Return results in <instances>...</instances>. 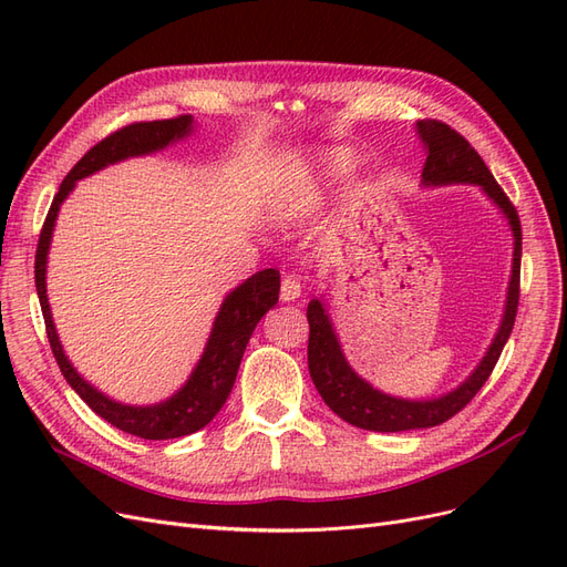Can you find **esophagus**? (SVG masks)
Masks as SVG:
<instances>
[{
	"instance_id": "34e87169",
	"label": "esophagus",
	"mask_w": 567,
	"mask_h": 567,
	"mask_svg": "<svg viewBox=\"0 0 567 567\" xmlns=\"http://www.w3.org/2000/svg\"><path fill=\"white\" fill-rule=\"evenodd\" d=\"M300 293H302V286H300V281H298V279H293V277H286V279L281 281V300H284V302H293V300H298V298H300Z\"/></svg>"
}]
</instances>
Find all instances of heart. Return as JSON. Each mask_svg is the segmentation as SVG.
<instances>
[{"instance_id":"1","label":"heart","mask_w":567,"mask_h":567,"mask_svg":"<svg viewBox=\"0 0 567 567\" xmlns=\"http://www.w3.org/2000/svg\"><path fill=\"white\" fill-rule=\"evenodd\" d=\"M346 167H348V163H346V158L342 156H329L323 161V169H321V179L326 182V179H336V177H340L342 173H346ZM315 200V192H310V188H296V192H290V194H286L284 198H279L277 203H274V208H271V213H274V217H279V219H286V217H293V215H300V213H305L307 208H310V203Z\"/></svg>"}]
</instances>
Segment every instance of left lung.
Instances as JSON below:
<instances>
[{"label":"left lung","mask_w":567,"mask_h":567,"mask_svg":"<svg viewBox=\"0 0 567 567\" xmlns=\"http://www.w3.org/2000/svg\"><path fill=\"white\" fill-rule=\"evenodd\" d=\"M416 132L425 146V165L421 173L423 186H447V184H475L485 192V196L502 210L508 219L513 234V265L508 279V293L504 305V317L492 346L473 373L447 394L431 400H404L392 398L364 381L342 354L340 340L336 336L333 321L326 310L323 298H315L307 305V321H310V342H307V364L310 375L321 394V400L329 404L331 411L357 427L375 433H400V431H419V427H433L450 421L454 414L466 406L477 390L485 385L489 373L499 359L506 340L513 331V321L518 312L520 298V250H523V231L520 219L508 196L496 184L485 161L477 156V151L463 140V136L440 120H419Z\"/></svg>","instance_id":"1"}]
</instances>
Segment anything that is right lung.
Here are the masks:
<instances>
[{
    "mask_svg": "<svg viewBox=\"0 0 567 567\" xmlns=\"http://www.w3.org/2000/svg\"><path fill=\"white\" fill-rule=\"evenodd\" d=\"M194 132V117L179 115L173 120H153V123H132L123 130L109 134L106 140H101L96 146H92L84 156L75 163L71 173L59 186V194L51 200V208L47 213L44 227L40 234L38 255H35V286L38 298L42 305L47 338L51 352L56 357V364L80 398L90 404L94 414H99L111 425L120 427L123 433L144 437V440H173L192 435L200 427L208 425L217 411L225 406L229 392L234 388L238 364H241L248 340L255 331L257 321H260L274 305L279 302V271L265 269L252 274L241 286H236L231 293L221 302L219 312L215 317L213 331L205 350L198 359L196 369L188 375V381L173 394L158 404L146 406H132L115 402L106 398L104 392H99L94 385H90L82 375L68 362V357L61 348V340L56 333L54 319H51L49 298H47V255L51 246V234H54L56 217L61 210V203L68 198V194L75 188L78 179L90 177L99 169H104L113 163L127 161L134 156H148L167 148L169 144L186 140Z\"/></svg>",
    "mask_w": 567,
    "mask_h": 567,
    "instance_id": "add662e5",
    "label": "right lung"
}]
</instances>
